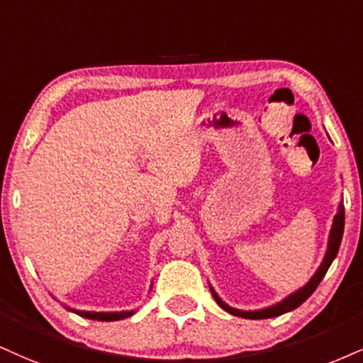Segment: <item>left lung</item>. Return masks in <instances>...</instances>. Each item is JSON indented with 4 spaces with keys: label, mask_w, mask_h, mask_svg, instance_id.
Instances as JSON below:
<instances>
[{
    "label": "left lung",
    "mask_w": 363,
    "mask_h": 363,
    "mask_svg": "<svg viewBox=\"0 0 363 363\" xmlns=\"http://www.w3.org/2000/svg\"><path fill=\"white\" fill-rule=\"evenodd\" d=\"M343 227H345V207H343V200L338 203V212L337 216L333 217V223H332V230H330V235H328V249H326L325 252V257L323 261H321L320 267L316 269L315 274L308 283L303 286V288H299L298 291H294V293H291L289 296H286L283 301L276 303V305L272 306H267V308H262V310H237V308H232L227 305V303H223L220 298H218V294L216 293V289L210 286V291H212V296L216 298V301L218 303V306L222 308V310H225L227 313H230V315L234 316H240V318H247V320H266V318H274V316H279V315H284V313L288 311H293L296 310L299 305H303V303L306 301L308 298L311 296L313 293H315V289L318 288V284L321 283V279H323L326 271H328V267L332 266L333 259L337 257L338 254V249H340V244H342V237H343Z\"/></svg>",
    "instance_id": "1"
}]
</instances>
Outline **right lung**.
I'll list each match as a JSON object with an SVG mask.
<instances>
[{
	"label": "right lung",
	"mask_w": 363,
	"mask_h": 363,
	"mask_svg": "<svg viewBox=\"0 0 363 363\" xmlns=\"http://www.w3.org/2000/svg\"><path fill=\"white\" fill-rule=\"evenodd\" d=\"M67 310L75 313V315L82 316V318L97 320V321H116V320H123V318H128V316L134 315V310H131V311H99V313H97V311L74 310V308H67Z\"/></svg>",
	"instance_id": "obj_1"
}]
</instances>
